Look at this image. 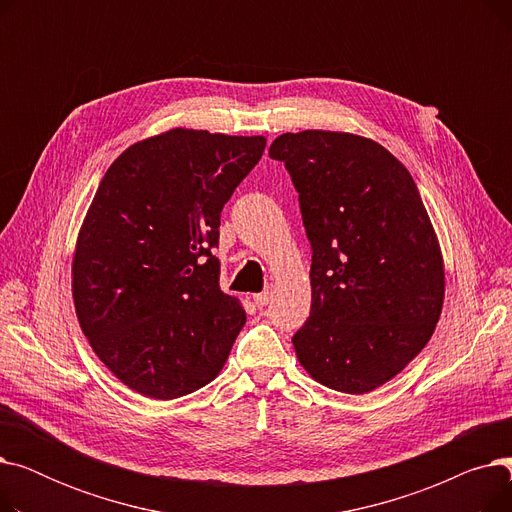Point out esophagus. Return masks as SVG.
<instances>
[{
	"label": "esophagus",
	"mask_w": 512,
	"mask_h": 512,
	"mask_svg": "<svg viewBox=\"0 0 512 512\" xmlns=\"http://www.w3.org/2000/svg\"><path fill=\"white\" fill-rule=\"evenodd\" d=\"M270 301H272V290H263V292L253 294V303H255L259 309L265 307Z\"/></svg>",
	"instance_id": "34e87169"
}]
</instances>
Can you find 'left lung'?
Masks as SVG:
<instances>
[{"mask_svg":"<svg viewBox=\"0 0 512 512\" xmlns=\"http://www.w3.org/2000/svg\"><path fill=\"white\" fill-rule=\"evenodd\" d=\"M284 161L311 242V315L292 344L321 386L367 394L432 338L444 305V257L409 170L361 134L286 132Z\"/></svg>","mask_w":512,"mask_h":512,"instance_id":"8db88e82","label":"left lung"}]
</instances>
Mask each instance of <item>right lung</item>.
Segmentation results:
<instances>
[{
  "label": "right lung",
  "instance_id": "obj_1",
  "mask_svg": "<svg viewBox=\"0 0 512 512\" xmlns=\"http://www.w3.org/2000/svg\"><path fill=\"white\" fill-rule=\"evenodd\" d=\"M265 137L170 128L107 168L76 236L72 299L101 363L172 400L213 382L247 321L220 290V213Z\"/></svg>",
  "mask_w": 512,
  "mask_h": 512
}]
</instances>
